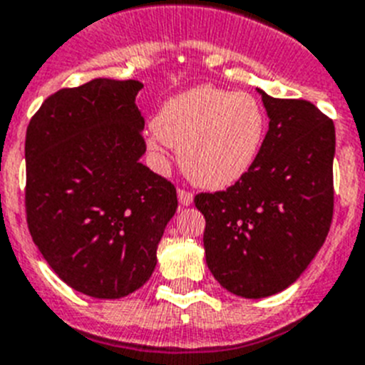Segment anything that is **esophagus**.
Listing matches in <instances>:
<instances>
[{"label": "esophagus", "mask_w": 365, "mask_h": 365, "mask_svg": "<svg viewBox=\"0 0 365 365\" xmlns=\"http://www.w3.org/2000/svg\"><path fill=\"white\" fill-rule=\"evenodd\" d=\"M192 198H195V196H192V192L183 191V189H180V191H178V200H180V204H182V205H191Z\"/></svg>", "instance_id": "34e87169"}]
</instances>
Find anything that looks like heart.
Instances as JSON below:
<instances>
[{
	"label": "heart",
	"mask_w": 365,
	"mask_h": 365,
	"mask_svg": "<svg viewBox=\"0 0 365 365\" xmlns=\"http://www.w3.org/2000/svg\"><path fill=\"white\" fill-rule=\"evenodd\" d=\"M147 135L154 161H167V145L195 185L220 191L252 170L262 148L268 119L253 95L196 86L170 97L156 113Z\"/></svg>",
	"instance_id": "heart-1"
}]
</instances>
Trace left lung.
<instances>
[{"mask_svg": "<svg viewBox=\"0 0 365 365\" xmlns=\"http://www.w3.org/2000/svg\"><path fill=\"white\" fill-rule=\"evenodd\" d=\"M270 119L259 158L227 191L196 195L205 262L227 292L261 299L288 288L332 220L334 125L309 101L257 90Z\"/></svg>", "mask_w": 365, "mask_h": 365, "instance_id": "8db88e82", "label": "left lung"}]
</instances>
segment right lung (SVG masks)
I'll use <instances>...</instances> for the list:
<instances>
[{
    "label": "right lung",
    "instance_id": "obj_1",
    "mask_svg": "<svg viewBox=\"0 0 365 365\" xmlns=\"http://www.w3.org/2000/svg\"><path fill=\"white\" fill-rule=\"evenodd\" d=\"M138 81L93 78L40 106L25 138L27 224L47 264L77 292L119 299L143 287L178 198L141 163Z\"/></svg>",
    "mask_w": 365,
    "mask_h": 365
}]
</instances>
